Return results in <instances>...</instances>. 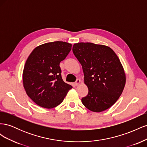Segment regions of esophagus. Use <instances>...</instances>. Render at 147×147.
Masks as SVG:
<instances>
[{
    "label": "esophagus",
    "instance_id": "34e87169",
    "mask_svg": "<svg viewBox=\"0 0 147 147\" xmlns=\"http://www.w3.org/2000/svg\"><path fill=\"white\" fill-rule=\"evenodd\" d=\"M80 82H81L80 80V79H77V80H76V82H75V86H78V84H79L80 83Z\"/></svg>",
    "mask_w": 147,
    "mask_h": 147
}]
</instances>
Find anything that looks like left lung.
<instances>
[{
	"instance_id": "1",
	"label": "left lung",
	"mask_w": 147,
	"mask_h": 147,
	"mask_svg": "<svg viewBox=\"0 0 147 147\" xmlns=\"http://www.w3.org/2000/svg\"><path fill=\"white\" fill-rule=\"evenodd\" d=\"M72 51L82 65L88 94L82 99L92 112L112 107L121 96L126 76L118 57L112 49L92 43H75Z\"/></svg>"
}]
</instances>
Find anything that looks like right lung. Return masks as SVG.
Masks as SVG:
<instances>
[{
  "label": "right lung",
  "mask_w": 147,
  "mask_h": 147,
  "mask_svg": "<svg viewBox=\"0 0 147 147\" xmlns=\"http://www.w3.org/2000/svg\"><path fill=\"white\" fill-rule=\"evenodd\" d=\"M71 48L72 45L65 42L47 43L35 48L26 62L24 88L30 98L42 107L52 109L59 105L72 88L63 81L59 66Z\"/></svg>",
  "instance_id": "add662e5"
}]
</instances>
